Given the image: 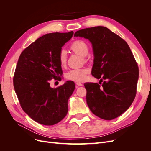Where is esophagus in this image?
Wrapping results in <instances>:
<instances>
[{
  "instance_id": "obj_1",
  "label": "esophagus",
  "mask_w": 151,
  "mask_h": 151,
  "mask_svg": "<svg viewBox=\"0 0 151 151\" xmlns=\"http://www.w3.org/2000/svg\"><path fill=\"white\" fill-rule=\"evenodd\" d=\"M76 85L79 86H83V84L81 83H79V82H77V83H76Z\"/></svg>"
}]
</instances>
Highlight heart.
<instances>
[{"mask_svg":"<svg viewBox=\"0 0 151 151\" xmlns=\"http://www.w3.org/2000/svg\"><path fill=\"white\" fill-rule=\"evenodd\" d=\"M72 51L80 55L81 56H86L89 52L88 45L81 40L74 41L71 45ZM58 58L60 65L64 66L67 63V53L64 50H61L58 53ZM89 73V70L86 68H74L68 72L66 74V78L68 80L74 81H83L86 79V76Z\"/></svg>","mask_w":151,"mask_h":151,"instance_id":"b5f03b06","label":"heart"}]
</instances>
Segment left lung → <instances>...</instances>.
I'll list each match as a JSON object with an SVG mask.
<instances>
[{"mask_svg": "<svg viewBox=\"0 0 151 151\" xmlns=\"http://www.w3.org/2000/svg\"><path fill=\"white\" fill-rule=\"evenodd\" d=\"M74 36L92 43L94 64L91 74L99 84L86 83V101L97 116L111 120L121 115L133 103L137 93L139 67L129 45L104 26L76 31Z\"/></svg>", "mask_w": 151, "mask_h": 151, "instance_id": "left-lung-1", "label": "left lung"}]
</instances>
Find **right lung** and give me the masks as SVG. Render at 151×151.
<instances>
[{
	"label": "right lung",
	"mask_w": 151,
	"mask_h": 151,
	"mask_svg": "<svg viewBox=\"0 0 151 151\" xmlns=\"http://www.w3.org/2000/svg\"><path fill=\"white\" fill-rule=\"evenodd\" d=\"M74 32L46 34L26 48L18 60L13 84L23 111L35 122L53 125L68 112V99L75 89L72 81L54 89L50 81L62 79L58 55Z\"/></svg>",
	"instance_id": "obj_1"
}]
</instances>
